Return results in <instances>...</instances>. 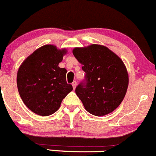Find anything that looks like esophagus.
<instances>
[{"mask_svg": "<svg viewBox=\"0 0 156 156\" xmlns=\"http://www.w3.org/2000/svg\"><path fill=\"white\" fill-rule=\"evenodd\" d=\"M76 86H77V82L75 81H73V82H72V87H73V88L75 89Z\"/></svg>", "mask_w": 156, "mask_h": 156, "instance_id": "1", "label": "esophagus"}]
</instances>
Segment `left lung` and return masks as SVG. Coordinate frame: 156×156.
I'll return each mask as SVG.
<instances>
[{
  "mask_svg": "<svg viewBox=\"0 0 156 156\" xmlns=\"http://www.w3.org/2000/svg\"><path fill=\"white\" fill-rule=\"evenodd\" d=\"M72 52L86 73V84L81 83L75 89L85 110L98 116L116 110L123 101L129 84L123 60L102 45L76 47Z\"/></svg>",
  "mask_w": 156,
  "mask_h": 156,
  "instance_id": "obj_1",
  "label": "left lung"
}]
</instances>
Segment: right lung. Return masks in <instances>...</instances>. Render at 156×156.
<instances>
[{
	"label": "right lung",
	"mask_w": 156,
	"mask_h": 156,
	"mask_svg": "<svg viewBox=\"0 0 156 156\" xmlns=\"http://www.w3.org/2000/svg\"><path fill=\"white\" fill-rule=\"evenodd\" d=\"M66 49L45 45L35 50L20 66L16 76L18 91L31 111L47 116L59 109L62 100L73 89L66 82L67 70L58 64Z\"/></svg>",
	"instance_id": "obj_1"
}]
</instances>
